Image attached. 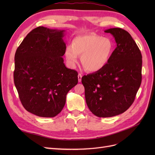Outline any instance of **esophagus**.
<instances>
[{"mask_svg":"<svg viewBox=\"0 0 155 155\" xmlns=\"http://www.w3.org/2000/svg\"><path fill=\"white\" fill-rule=\"evenodd\" d=\"M78 78L79 82H81V78H82V75L81 74H79L78 76Z\"/></svg>","mask_w":155,"mask_h":155,"instance_id":"34e87169","label":"esophagus"}]
</instances>
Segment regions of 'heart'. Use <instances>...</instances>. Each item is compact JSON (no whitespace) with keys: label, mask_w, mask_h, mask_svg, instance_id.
Segmentation results:
<instances>
[{"label":"heart","mask_w":155,"mask_h":155,"mask_svg":"<svg viewBox=\"0 0 155 155\" xmlns=\"http://www.w3.org/2000/svg\"><path fill=\"white\" fill-rule=\"evenodd\" d=\"M114 51V45L110 39L91 34L74 37L71 45L67 46L64 57L68 64L74 68L81 55V64L87 71L99 72L106 67Z\"/></svg>","instance_id":"obj_1"}]
</instances>
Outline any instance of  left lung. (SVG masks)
Listing matches in <instances>:
<instances>
[{
  "instance_id": "left-lung-1",
  "label": "left lung",
  "mask_w": 155,
  "mask_h": 155,
  "mask_svg": "<svg viewBox=\"0 0 155 155\" xmlns=\"http://www.w3.org/2000/svg\"><path fill=\"white\" fill-rule=\"evenodd\" d=\"M116 43L110 60L99 72L82 77L88 109L95 116L108 118L122 114L133 104L142 82V56L127 31L107 29Z\"/></svg>"
}]
</instances>
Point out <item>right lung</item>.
<instances>
[{"mask_svg": "<svg viewBox=\"0 0 155 155\" xmlns=\"http://www.w3.org/2000/svg\"><path fill=\"white\" fill-rule=\"evenodd\" d=\"M64 30L37 27L28 34L15 55L14 83L25 109L52 118L62 110L78 72L66 67Z\"/></svg>", "mask_w": 155, "mask_h": 155, "instance_id": "right-lung-1", "label": "right lung"}]
</instances>
